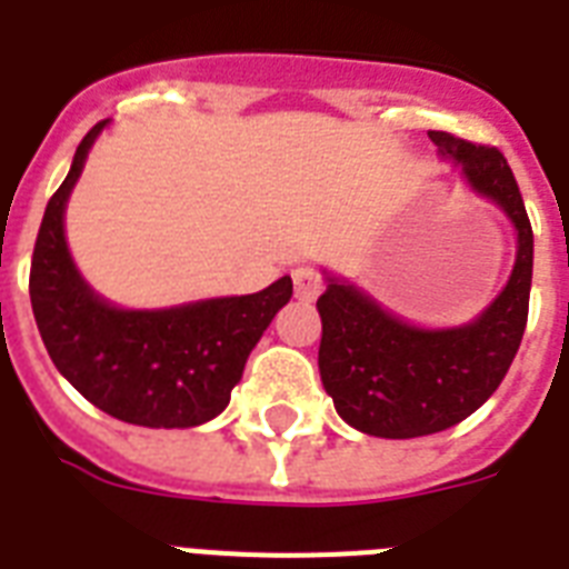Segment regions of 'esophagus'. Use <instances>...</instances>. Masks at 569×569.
I'll use <instances>...</instances> for the list:
<instances>
[{
  "mask_svg": "<svg viewBox=\"0 0 569 569\" xmlns=\"http://www.w3.org/2000/svg\"><path fill=\"white\" fill-rule=\"evenodd\" d=\"M292 280H295V295H298L301 301H312V298H316V295L325 289V280H321V274L310 266L295 268Z\"/></svg>",
  "mask_w": 569,
  "mask_h": 569,
  "instance_id": "1",
  "label": "esophagus"
}]
</instances>
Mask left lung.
Listing matches in <instances>:
<instances>
[{"mask_svg": "<svg viewBox=\"0 0 569 569\" xmlns=\"http://www.w3.org/2000/svg\"><path fill=\"white\" fill-rule=\"evenodd\" d=\"M442 159L517 230L511 280L476 321L425 330L407 325L342 277H328L321 316L319 372L337 413L369 437L410 440L446 431L476 413L511 369L529 321L535 236L511 164L496 147L451 132H428Z\"/></svg>", "mask_w": 569, "mask_h": 569, "instance_id": "left-lung-1", "label": "left lung"}]
</instances>
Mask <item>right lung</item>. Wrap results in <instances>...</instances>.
<instances>
[{"label": "right lung", "mask_w": 569, "mask_h": 569, "mask_svg": "<svg viewBox=\"0 0 569 569\" xmlns=\"http://www.w3.org/2000/svg\"><path fill=\"white\" fill-rule=\"evenodd\" d=\"M102 127L82 138L49 197L31 253V312L56 369L93 407L144 428H194L230 405L248 355L292 298V280L171 310H120L93 295L67 250L64 206Z\"/></svg>", "instance_id": "right-lung-1"}]
</instances>
